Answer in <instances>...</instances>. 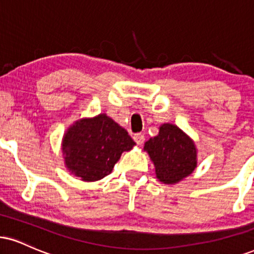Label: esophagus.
I'll list each match as a JSON object with an SVG mask.
<instances>
[{
    "label": "esophagus",
    "mask_w": 254,
    "mask_h": 254,
    "mask_svg": "<svg viewBox=\"0 0 254 254\" xmlns=\"http://www.w3.org/2000/svg\"><path fill=\"white\" fill-rule=\"evenodd\" d=\"M133 139H135V142L137 143V144L142 145L143 143H144L145 137H144V135H143V133L138 132V133H135V135H133Z\"/></svg>",
    "instance_id": "obj_1"
}]
</instances>
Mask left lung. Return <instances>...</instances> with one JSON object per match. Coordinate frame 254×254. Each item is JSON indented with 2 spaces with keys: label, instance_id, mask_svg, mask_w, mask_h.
Masks as SVG:
<instances>
[{
  "label": "left lung",
  "instance_id": "8db88e82",
  "mask_svg": "<svg viewBox=\"0 0 254 254\" xmlns=\"http://www.w3.org/2000/svg\"><path fill=\"white\" fill-rule=\"evenodd\" d=\"M144 150L154 163L156 177L166 185L182 181L197 166L193 139L174 124H162L158 135L145 142Z\"/></svg>",
  "mask_w": 254,
  "mask_h": 254
}]
</instances>
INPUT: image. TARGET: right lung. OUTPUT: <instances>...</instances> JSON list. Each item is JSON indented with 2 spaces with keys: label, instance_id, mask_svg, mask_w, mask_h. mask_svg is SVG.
<instances>
[{
  "label": "right lung",
  "instance_id": "right-lung-1",
  "mask_svg": "<svg viewBox=\"0 0 254 254\" xmlns=\"http://www.w3.org/2000/svg\"><path fill=\"white\" fill-rule=\"evenodd\" d=\"M136 143L127 131L105 114L77 121L63 138L67 169L82 181L93 182L109 175L123 151Z\"/></svg>",
  "mask_w": 254,
  "mask_h": 254
}]
</instances>
